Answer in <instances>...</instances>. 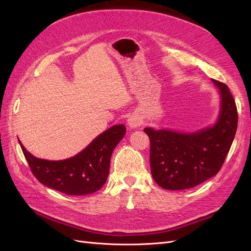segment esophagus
Listing matches in <instances>:
<instances>
[{
  "instance_id": "1",
  "label": "esophagus",
  "mask_w": 251,
  "mask_h": 251,
  "mask_svg": "<svg viewBox=\"0 0 251 251\" xmlns=\"http://www.w3.org/2000/svg\"><path fill=\"white\" fill-rule=\"evenodd\" d=\"M127 124L130 127H137L140 126L142 124V119L138 115H132L127 120Z\"/></svg>"
}]
</instances>
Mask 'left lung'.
Returning a JSON list of instances; mask_svg holds the SVG:
<instances>
[{"label": "left lung", "instance_id": "left-lung-1", "mask_svg": "<svg viewBox=\"0 0 251 251\" xmlns=\"http://www.w3.org/2000/svg\"><path fill=\"white\" fill-rule=\"evenodd\" d=\"M221 93L217 124L192 134L144 128L150 138L151 172L156 183L180 191L197 186L221 170L238 127V111L224 82L212 79Z\"/></svg>", "mask_w": 251, "mask_h": 251}]
</instances>
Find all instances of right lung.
I'll return each mask as SVG.
<instances>
[{
    "mask_svg": "<svg viewBox=\"0 0 251 251\" xmlns=\"http://www.w3.org/2000/svg\"><path fill=\"white\" fill-rule=\"evenodd\" d=\"M125 134L124 125L114 126L79 154L59 161L36 158L19 142L31 173L41 183L66 195L81 196L97 192L105 183L111 155Z\"/></svg>",
    "mask_w": 251,
    "mask_h": 251,
    "instance_id": "add662e5",
    "label": "right lung"
}]
</instances>
